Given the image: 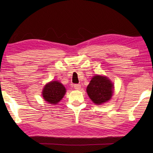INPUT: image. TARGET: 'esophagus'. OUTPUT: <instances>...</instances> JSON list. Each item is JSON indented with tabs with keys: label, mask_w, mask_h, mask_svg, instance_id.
<instances>
[{
	"label": "esophagus",
	"mask_w": 153,
	"mask_h": 153,
	"mask_svg": "<svg viewBox=\"0 0 153 153\" xmlns=\"http://www.w3.org/2000/svg\"><path fill=\"white\" fill-rule=\"evenodd\" d=\"M74 87L76 90H79L80 88H81V85H80V84H74Z\"/></svg>",
	"instance_id": "34e87169"
}]
</instances>
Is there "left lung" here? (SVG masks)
Wrapping results in <instances>:
<instances>
[{"mask_svg": "<svg viewBox=\"0 0 153 153\" xmlns=\"http://www.w3.org/2000/svg\"><path fill=\"white\" fill-rule=\"evenodd\" d=\"M113 90V84L110 80L107 77L100 76L93 77L86 89L90 99L98 105L111 99Z\"/></svg>", "mask_w": 153, "mask_h": 153, "instance_id": "8db88e82", "label": "left lung"}]
</instances>
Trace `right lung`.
Returning <instances> with one entry per match:
<instances>
[{"instance_id": "add662e5", "label": "right lung", "mask_w": 153, "mask_h": 153, "mask_svg": "<svg viewBox=\"0 0 153 153\" xmlns=\"http://www.w3.org/2000/svg\"><path fill=\"white\" fill-rule=\"evenodd\" d=\"M65 88L60 82L52 81L44 88L42 97L46 101L51 104H57L65 94Z\"/></svg>"}]
</instances>
